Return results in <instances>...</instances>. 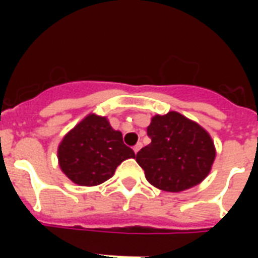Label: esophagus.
Returning <instances> with one entry per match:
<instances>
[{
	"label": "esophagus",
	"mask_w": 258,
	"mask_h": 258,
	"mask_svg": "<svg viewBox=\"0 0 258 258\" xmlns=\"http://www.w3.org/2000/svg\"><path fill=\"white\" fill-rule=\"evenodd\" d=\"M141 148H142V144H141V142H138V144H137V145L134 146V152H135V153H138Z\"/></svg>",
	"instance_id": "1"
}]
</instances>
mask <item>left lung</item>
I'll return each instance as SVG.
<instances>
[{"label":"left lung","mask_w":258,"mask_h":258,"mask_svg":"<svg viewBox=\"0 0 258 258\" xmlns=\"http://www.w3.org/2000/svg\"><path fill=\"white\" fill-rule=\"evenodd\" d=\"M152 142L137 153L146 179L167 192H181L202 182L216 157L210 135L177 112L155 116L148 127Z\"/></svg>","instance_id":"left-lung-1"}]
</instances>
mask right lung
I'll return each mask as SVG.
<instances>
[{
  "label": "right lung",
  "mask_w": 258,
  "mask_h": 258,
  "mask_svg": "<svg viewBox=\"0 0 258 258\" xmlns=\"http://www.w3.org/2000/svg\"><path fill=\"white\" fill-rule=\"evenodd\" d=\"M135 157L123 135L105 117L90 114L64 135L58 149L59 166L74 184L92 186L113 177L120 163Z\"/></svg>",
  "instance_id": "obj_1"
}]
</instances>
